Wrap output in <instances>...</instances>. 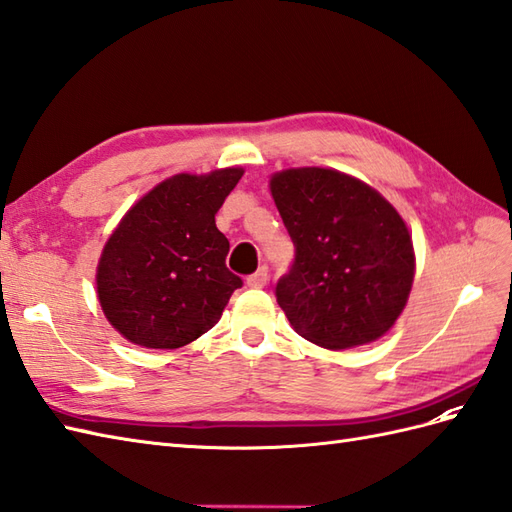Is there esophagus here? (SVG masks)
I'll return each mask as SVG.
<instances>
[{"instance_id":"34e87169","label":"esophagus","mask_w":512,"mask_h":512,"mask_svg":"<svg viewBox=\"0 0 512 512\" xmlns=\"http://www.w3.org/2000/svg\"><path fill=\"white\" fill-rule=\"evenodd\" d=\"M268 281V266H261L257 272H253L251 277L246 279V283L251 287H264Z\"/></svg>"}]
</instances>
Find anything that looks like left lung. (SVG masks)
<instances>
[{
	"label": "left lung",
	"mask_w": 512,
	"mask_h": 512,
	"mask_svg": "<svg viewBox=\"0 0 512 512\" xmlns=\"http://www.w3.org/2000/svg\"><path fill=\"white\" fill-rule=\"evenodd\" d=\"M270 192L294 242L274 296L294 331L342 350L385 335L411 292L415 255L404 220L363 181L329 168H290Z\"/></svg>",
	"instance_id": "obj_1"
}]
</instances>
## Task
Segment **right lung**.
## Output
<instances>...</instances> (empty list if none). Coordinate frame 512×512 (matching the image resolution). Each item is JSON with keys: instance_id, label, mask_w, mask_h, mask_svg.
<instances>
[{"instance_id": "obj_1", "label": "right lung", "mask_w": 512, "mask_h": 512, "mask_svg": "<svg viewBox=\"0 0 512 512\" xmlns=\"http://www.w3.org/2000/svg\"><path fill=\"white\" fill-rule=\"evenodd\" d=\"M242 168L175 175L129 209L97 268V294L110 324L131 344L179 348L220 320L242 287L225 257L216 212Z\"/></svg>"}]
</instances>
